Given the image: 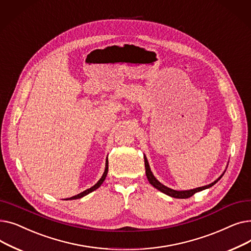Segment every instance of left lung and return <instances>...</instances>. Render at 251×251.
Returning <instances> with one entry per match:
<instances>
[{
	"instance_id": "8db88e82",
	"label": "left lung",
	"mask_w": 251,
	"mask_h": 251,
	"mask_svg": "<svg viewBox=\"0 0 251 251\" xmlns=\"http://www.w3.org/2000/svg\"><path fill=\"white\" fill-rule=\"evenodd\" d=\"M144 165H146V173H147V177H148V180L150 181V183L151 184V185L153 187H155L156 189H159L160 191H162L163 193L169 195V196H172V197H175V199H188V197H191L193 194H195L196 192L199 191H201V190H204L206 188H209L212 187L213 185H215V184L222 178V176L215 182H213L212 184H209V185H206V186H202V187H199V188H195V189H191V190H185V191H177V190H173L171 189L165 185H163L162 183H160L159 181H157L154 176L152 175L151 171V168H150V165H149V162L147 160V157L144 156Z\"/></svg>"
}]
</instances>
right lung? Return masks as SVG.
<instances>
[{
  "label": "right lung",
  "instance_id": "right-lung-1",
  "mask_svg": "<svg viewBox=\"0 0 251 251\" xmlns=\"http://www.w3.org/2000/svg\"><path fill=\"white\" fill-rule=\"evenodd\" d=\"M108 169H109V162H108V159H107V162H105V169H104V172H103V174H102L101 178L99 180V182L96 184V185H94V186H92L91 188H89V189H87V190H85V191H83V192H81V193H79V194H77V195H75V196L70 197V199H68V200H78V199H81V197H83V196L87 195L88 193H90V192H92L94 190L98 189V188L101 185L102 182L104 181L105 177H107V174H108Z\"/></svg>",
  "mask_w": 251,
  "mask_h": 251
}]
</instances>
